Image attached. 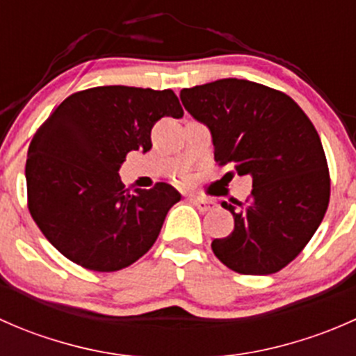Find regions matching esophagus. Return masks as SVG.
Returning <instances> with one entry per match:
<instances>
[{
  "label": "esophagus",
  "instance_id": "1",
  "mask_svg": "<svg viewBox=\"0 0 356 356\" xmlns=\"http://www.w3.org/2000/svg\"><path fill=\"white\" fill-rule=\"evenodd\" d=\"M193 204H195L196 208H198L200 211H210L211 208L215 207V203L211 200H207V198H193Z\"/></svg>",
  "mask_w": 356,
  "mask_h": 356
}]
</instances>
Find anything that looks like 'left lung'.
Returning a JSON list of instances; mask_svg holds the SVG:
<instances>
[{
  "label": "left lung",
  "mask_w": 356,
  "mask_h": 356,
  "mask_svg": "<svg viewBox=\"0 0 356 356\" xmlns=\"http://www.w3.org/2000/svg\"><path fill=\"white\" fill-rule=\"evenodd\" d=\"M181 102L210 131L215 161L253 181L246 203H222L234 231L213 239L215 257L239 274L279 272L307 246L329 204L327 160L314 124L288 95L245 79L182 89Z\"/></svg>",
  "instance_id": "8db88e82"
}]
</instances>
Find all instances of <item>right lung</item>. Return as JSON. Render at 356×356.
<instances>
[{
  "instance_id": "right-lung-1",
  "label": "right lung",
  "mask_w": 356,
  "mask_h": 356,
  "mask_svg": "<svg viewBox=\"0 0 356 356\" xmlns=\"http://www.w3.org/2000/svg\"><path fill=\"white\" fill-rule=\"evenodd\" d=\"M184 115L174 91L102 86L74 92L32 138L25 163L29 211L74 264L115 272L143 257L181 193L167 182L125 189L118 168L152 149L161 117Z\"/></svg>"
}]
</instances>
